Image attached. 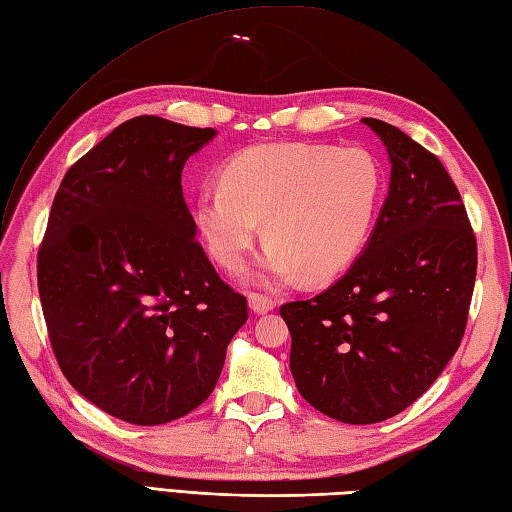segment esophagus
Listing matches in <instances>:
<instances>
[{
	"label": "esophagus",
	"mask_w": 512,
	"mask_h": 512,
	"mask_svg": "<svg viewBox=\"0 0 512 512\" xmlns=\"http://www.w3.org/2000/svg\"><path fill=\"white\" fill-rule=\"evenodd\" d=\"M248 305H251V310L255 314H268V312L275 310L277 301L270 299V296H266V294L253 292V294H248Z\"/></svg>",
	"instance_id": "34e87169"
}]
</instances>
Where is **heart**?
<instances>
[{
	"instance_id": "obj_1",
	"label": "heart",
	"mask_w": 512,
	"mask_h": 512,
	"mask_svg": "<svg viewBox=\"0 0 512 512\" xmlns=\"http://www.w3.org/2000/svg\"><path fill=\"white\" fill-rule=\"evenodd\" d=\"M200 187L196 222L213 257L235 268L264 220L268 246L257 279L279 285L338 275L358 257L382 194V168L360 146L275 144L248 148Z\"/></svg>"
}]
</instances>
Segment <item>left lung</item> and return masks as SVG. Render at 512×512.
I'll return each instance as SVG.
<instances>
[{
    "label": "left lung",
    "mask_w": 512,
    "mask_h": 512,
    "mask_svg": "<svg viewBox=\"0 0 512 512\" xmlns=\"http://www.w3.org/2000/svg\"><path fill=\"white\" fill-rule=\"evenodd\" d=\"M388 150L390 185L362 255L310 301L281 305L307 403L366 425L406 410L465 336L478 248L451 176L397 126L362 120Z\"/></svg>",
    "instance_id": "obj_1"
}]
</instances>
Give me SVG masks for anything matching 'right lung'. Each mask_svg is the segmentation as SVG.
I'll use <instances>...</instances> for the list:
<instances>
[{"mask_svg":"<svg viewBox=\"0 0 512 512\" xmlns=\"http://www.w3.org/2000/svg\"><path fill=\"white\" fill-rule=\"evenodd\" d=\"M213 128L139 115L67 170L37 277L67 382L111 417L161 425L218 384L246 318L196 242L181 174Z\"/></svg>","mask_w":512,"mask_h":512,"instance_id":"obj_1","label":"right lung"}]
</instances>
